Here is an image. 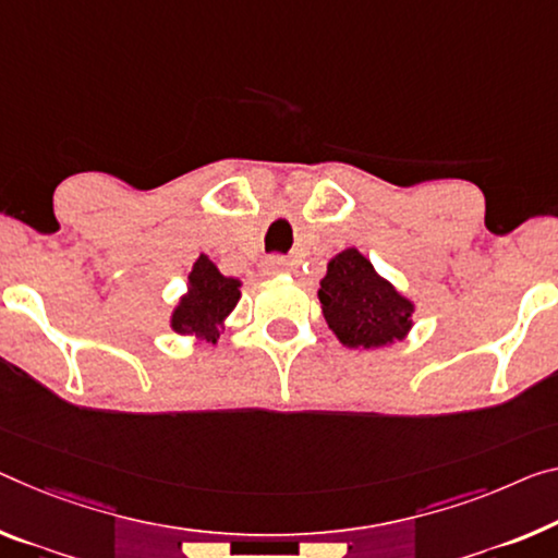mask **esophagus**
Wrapping results in <instances>:
<instances>
[{"instance_id":"obj_1","label":"esophagus","mask_w":558,"mask_h":558,"mask_svg":"<svg viewBox=\"0 0 558 558\" xmlns=\"http://www.w3.org/2000/svg\"><path fill=\"white\" fill-rule=\"evenodd\" d=\"M287 259L284 256H269V259H264V264H262V271L267 274V277H277V274H281V271H287Z\"/></svg>"}]
</instances>
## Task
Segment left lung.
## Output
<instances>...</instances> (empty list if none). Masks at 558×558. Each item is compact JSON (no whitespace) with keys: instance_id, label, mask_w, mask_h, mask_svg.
Returning <instances> with one entry per match:
<instances>
[{"instance_id":"left-lung-1","label":"left lung","mask_w":558,"mask_h":558,"mask_svg":"<svg viewBox=\"0 0 558 558\" xmlns=\"http://www.w3.org/2000/svg\"><path fill=\"white\" fill-rule=\"evenodd\" d=\"M316 296L333 337L349 349L391 347L414 327L416 304L354 246L331 256Z\"/></svg>"}]
</instances>
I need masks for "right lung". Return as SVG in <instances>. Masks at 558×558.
<instances>
[{
    "label": "right lung",
    "instance_id": "obj_1",
    "mask_svg": "<svg viewBox=\"0 0 558 558\" xmlns=\"http://www.w3.org/2000/svg\"><path fill=\"white\" fill-rule=\"evenodd\" d=\"M239 299L242 281L225 277L207 254H199L186 277V291L171 308L169 327L179 337H196L217 344L221 333L229 329L227 319Z\"/></svg>",
    "mask_w": 558,
    "mask_h": 558
}]
</instances>
